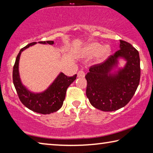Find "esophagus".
I'll return each instance as SVG.
<instances>
[{"label":"esophagus","instance_id":"obj_1","mask_svg":"<svg viewBox=\"0 0 153 153\" xmlns=\"http://www.w3.org/2000/svg\"><path fill=\"white\" fill-rule=\"evenodd\" d=\"M77 77H85V73L83 71H79L77 73Z\"/></svg>","mask_w":153,"mask_h":153}]
</instances>
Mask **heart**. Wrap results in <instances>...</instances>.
Segmentation results:
<instances>
[{
	"mask_svg": "<svg viewBox=\"0 0 153 153\" xmlns=\"http://www.w3.org/2000/svg\"><path fill=\"white\" fill-rule=\"evenodd\" d=\"M111 49L108 45L102 46L98 42H92L87 45L80 51L82 57H90L97 55L96 61L98 63L104 62L111 53Z\"/></svg>",
	"mask_w": 153,
	"mask_h": 153,
	"instance_id": "b5f03b06",
	"label": "heart"
}]
</instances>
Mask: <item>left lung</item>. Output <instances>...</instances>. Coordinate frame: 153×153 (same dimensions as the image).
I'll list each match as a JSON object with an SVG mask.
<instances>
[{
  "label": "left lung",
  "mask_w": 153,
  "mask_h": 153,
  "mask_svg": "<svg viewBox=\"0 0 153 153\" xmlns=\"http://www.w3.org/2000/svg\"><path fill=\"white\" fill-rule=\"evenodd\" d=\"M120 49L104 63L92 66L85 77L86 96L93 107L102 111L123 107L135 94L140 78L139 53L132 45L120 40ZM126 61L119 68L118 61Z\"/></svg>",
  "instance_id": "8db88e82"
}]
</instances>
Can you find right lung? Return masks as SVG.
I'll return each mask as SVG.
<instances>
[{
  "mask_svg": "<svg viewBox=\"0 0 153 153\" xmlns=\"http://www.w3.org/2000/svg\"><path fill=\"white\" fill-rule=\"evenodd\" d=\"M37 42H32L22 48L18 54L13 70V81L19 99L25 107L33 112L41 114H50L56 112L61 108L65 98L66 91L71 83L76 79L77 75L67 77L61 72L54 82L45 91L42 92H33L28 90L22 84L19 71V63L21 54L30 46ZM43 45H53L54 41L38 42Z\"/></svg>",
  "mask_w": 153,
  "mask_h": 153,
  "instance_id": "1",
  "label": "right lung"
}]
</instances>
